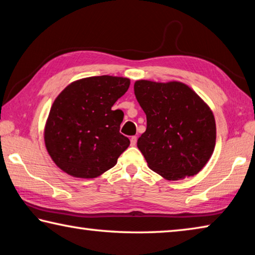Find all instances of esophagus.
Wrapping results in <instances>:
<instances>
[{
	"mask_svg": "<svg viewBox=\"0 0 255 255\" xmlns=\"http://www.w3.org/2000/svg\"><path fill=\"white\" fill-rule=\"evenodd\" d=\"M137 143V137L136 136H131L130 137V144L131 146H135Z\"/></svg>",
	"mask_w": 255,
	"mask_h": 255,
	"instance_id": "obj_1",
	"label": "esophagus"
}]
</instances>
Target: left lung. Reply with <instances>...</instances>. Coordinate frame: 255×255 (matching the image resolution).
Listing matches in <instances>:
<instances>
[{
    "instance_id": "left-lung-1",
    "label": "left lung",
    "mask_w": 255,
    "mask_h": 255,
    "mask_svg": "<svg viewBox=\"0 0 255 255\" xmlns=\"http://www.w3.org/2000/svg\"><path fill=\"white\" fill-rule=\"evenodd\" d=\"M133 91L147 120L137 147L149 169L170 181L200 172L216 144L215 117L208 105L176 81L139 80Z\"/></svg>"
}]
</instances>
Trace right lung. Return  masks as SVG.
Instances as JSON below:
<instances>
[{"label": "right lung", "instance_id": "right-lung-1", "mask_svg": "<svg viewBox=\"0 0 255 255\" xmlns=\"http://www.w3.org/2000/svg\"><path fill=\"white\" fill-rule=\"evenodd\" d=\"M130 85L119 76H91L67 85L55 99L44 138L47 152L60 170L93 179L110 170L128 148L119 132L124 112L112 110Z\"/></svg>", "mask_w": 255, "mask_h": 255}]
</instances>
